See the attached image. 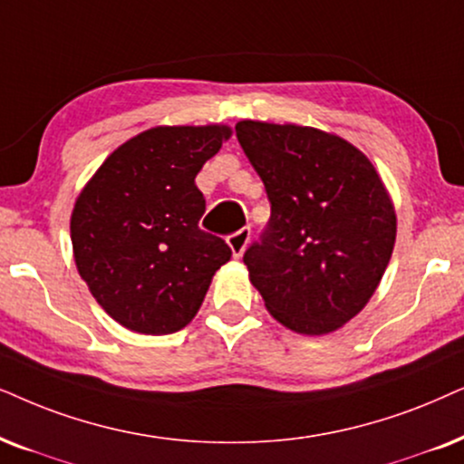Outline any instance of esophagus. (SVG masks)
Masks as SVG:
<instances>
[{
  "instance_id": "obj_1",
  "label": "esophagus",
  "mask_w": 464,
  "mask_h": 464,
  "mask_svg": "<svg viewBox=\"0 0 464 464\" xmlns=\"http://www.w3.org/2000/svg\"><path fill=\"white\" fill-rule=\"evenodd\" d=\"M249 238H251V227H240L238 232H234L227 237V245H230L234 257H240L245 254Z\"/></svg>"
}]
</instances>
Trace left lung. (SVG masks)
<instances>
[{
    "mask_svg": "<svg viewBox=\"0 0 464 464\" xmlns=\"http://www.w3.org/2000/svg\"><path fill=\"white\" fill-rule=\"evenodd\" d=\"M237 138L270 202L243 256L251 284L294 333H333L386 273L396 238L388 191L356 147L326 131L240 121Z\"/></svg>",
    "mask_w": 464,
    "mask_h": 464,
    "instance_id": "left-lung-1",
    "label": "left lung"
}]
</instances>
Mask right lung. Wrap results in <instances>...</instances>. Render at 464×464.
I'll return each mask as SVG.
<instances>
[{
  "label": "right lung",
  "mask_w": 464,
  "mask_h": 464,
  "mask_svg": "<svg viewBox=\"0 0 464 464\" xmlns=\"http://www.w3.org/2000/svg\"><path fill=\"white\" fill-rule=\"evenodd\" d=\"M230 136L224 125L153 128L114 151L72 213V246L85 284L108 315L142 334L194 320L224 238L200 230L207 208L194 179Z\"/></svg>",
  "instance_id": "right-lung-1"
}]
</instances>
